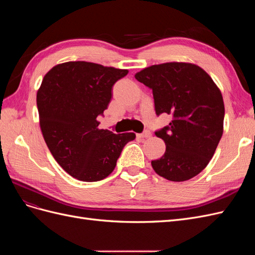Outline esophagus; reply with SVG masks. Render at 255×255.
Wrapping results in <instances>:
<instances>
[{
	"label": "esophagus",
	"instance_id": "34e87169",
	"mask_svg": "<svg viewBox=\"0 0 255 255\" xmlns=\"http://www.w3.org/2000/svg\"><path fill=\"white\" fill-rule=\"evenodd\" d=\"M137 137L138 138H149V137H151V132L150 130H145V132H143L142 134H138Z\"/></svg>",
	"mask_w": 255,
	"mask_h": 255
}]
</instances>
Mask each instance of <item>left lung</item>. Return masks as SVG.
<instances>
[{
    "mask_svg": "<svg viewBox=\"0 0 255 255\" xmlns=\"http://www.w3.org/2000/svg\"><path fill=\"white\" fill-rule=\"evenodd\" d=\"M135 79L152 89L156 115L173 118L155 133L166 151L151 161L154 171L172 182L192 179L210 163L223 133L220 89L201 67L191 63L153 65L137 72Z\"/></svg>",
    "mask_w": 255,
    "mask_h": 255,
    "instance_id": "obj_1",
    "label": "left lung"
}]
</instances>
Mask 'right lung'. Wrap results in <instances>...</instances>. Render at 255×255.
Segmentation results:
<instances>
[{
    "label": "right lung",
    "mask_w": 255,
    "mask_h": 255,
    "mask_svg": "<svg viewBox=\"0 0 255 255\" xmlns=\"http://www.w3.org/2000/svg\"><path fill=\"white\" fill-rule=\"evenodd\" d=\"M128 73L89 61H67L44 75L37 91L41 133L53 157L76 180L105 179L123 146L135 139L134 133L99 128L97 120L111 102L114 84Z\"/></svg>",
    "instance_id": "1"
}]
</instances>
